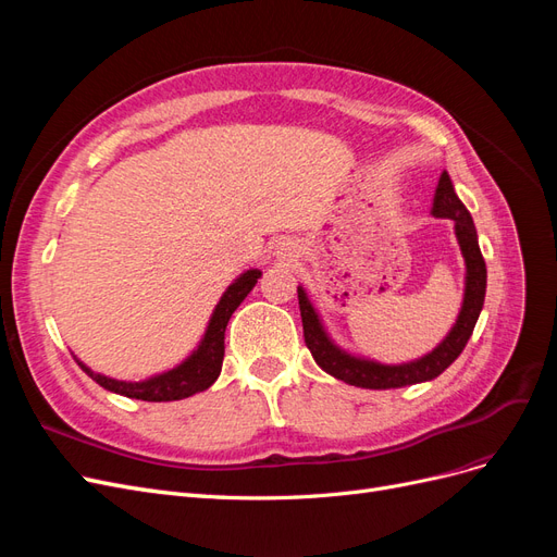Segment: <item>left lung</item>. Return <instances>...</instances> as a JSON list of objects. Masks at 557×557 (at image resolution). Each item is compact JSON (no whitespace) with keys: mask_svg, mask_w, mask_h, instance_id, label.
<instances>
[{"mask_svg":"<svg viewBox=\"0 0 557 557\" xmlns=\"http://www.w3.org/2000/svg\"><path fill=\"white\" fill-rule=\"evenodd\" d=\"M432 213L436 218H450L455 223V234H458V242L465 256L467 264V283H465V301L458 320H455L453 330L448 332L446 339L436 346L425 358L407 362V364H381L372 360H360L352 358L342 348H336L320 325V320L311 307L307 293L297 288L299 299V313H301V325H305V342L311 350L313 360L320 369L334 379L344 383L358 385V387H372V391H385V387H401V385H413L432 381L440 376L444 369H448L455 360H458L460 352L465 350L471 332L479 320V313L483 309L485 299V260L481 256L479 239H476V227L471 221L469 211L465 209L462 201L458 199L453 190V183L448 174L444 172L436 185L434 195V209Z\"/></svg>","mask_w":557,"mask_h":557,"instance_id":"1","label":"left lung"}]
</instances>
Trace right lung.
Wrapping results in <instances>:
<instances>
[{
	"mask_svg": "<svg viewBox=\"0 0 557 557\" xmlns=\"http://www.w3.org/2000/svg\"><path fill=\"white\" fill-rule=\"evenodd\" d=\"M258 278H260L258 269H250V272L242 274L230 285L227 293L221 297V301H218L199 348L183 364L172 369V372L153 376L148 381H139V383H127V381H115L102 374H95L92 369H88L83 362H78V367L95 383L107 387V391L132 397V399L172 401V399H183V397L207 391V387L218 379V374H221L223 358H225V327L230 323V318L246 299V295L256 288Z\"/></svg>",
	"mask_w": 557,
	"mask_h": 557,
	"instance_id": "right-lung-1",
	"label": "right lung"
}]
</instances>
